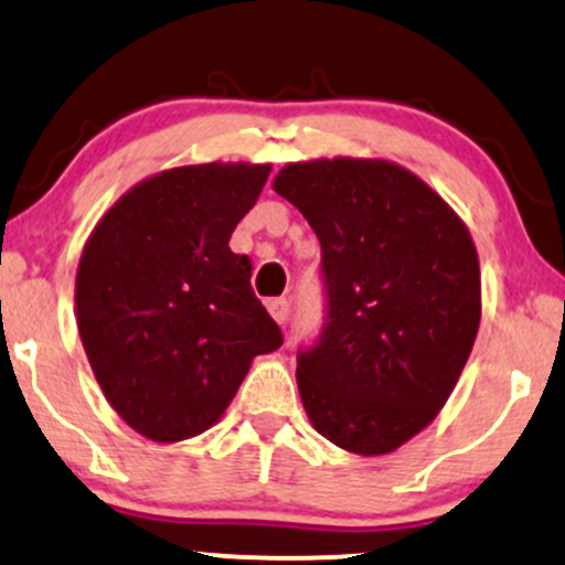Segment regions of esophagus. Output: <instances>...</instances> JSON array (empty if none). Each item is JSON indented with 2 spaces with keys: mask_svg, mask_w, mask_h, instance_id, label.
Segmentation results:
<instances>
[{
  "mask_svg": "<svg viewBox=\"0 0 565 565\" xmlns=\"http://www.w3.org/2000/svg\"><path fill=\"white\" fill-rule=\"evenodd\" d=\"M267 309H269V315L275 317V322H280V324L288 322V315H290L288 298H271V301L267 303Z\"/></svg>",
  "mask_w": 565,
  "mask_h": 565,
  "instance_id": "obj_1",
  "label": "esophagus"
}]
</instances>
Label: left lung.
<instances>
[{"instance_id":"obj_1","label":"left lung","mask_w":565,"mask_h":565,"mask_svg":"<svg viewBox=\"0 0 565 565\" xmlns=\"http://www.w3.org/2000/svg\"><path fill=\"white\" fill-rule=\"evenodd\" d=\"M271 188L322 245L328 311L296 367L311 426L349 452H394L439 415L479 333L470 232L388 161L288 163Z\"/></svg>"}]
</instances>
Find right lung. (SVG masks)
I'll return each instance as SVG.
<instances>
[{
    "mask_svg": "<svg viewBox=\"0 0 565 565\" xmlns=\"http://www.w3.org/2000/svg\"><path fill=\"white\" fill-rule=\"evenodd\" d=\"M269 166L201 163L161 171L99 218L76 275V322L110 407L152 441L209 430L250 360L282 347L232 254L237 222Z\"/></svg>",
    "mask_w": 565,
    "mask_h": 565,
    "instance_id": "1",
    "label": "right lung"
}]
</instances>
